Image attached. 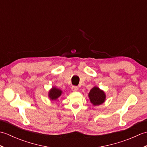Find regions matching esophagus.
<instances>
[{
    "mask_svg": "<svg viewBox=\"0 0 147 147\" xmlns=\"http://www.w3.org/2000/svg\"><path fill=\"white\" fill-rule=\"evenodd\" d=\"M71 90H72V91H73V92H76V91H78V88L77 86H72Z\"/></svg>",
    "mask_w": 147,
    "mask_h": 147,
    "instance_id": "obj_1",
    "label": "esophagus"
}]
</instances>
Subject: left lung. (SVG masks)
I'll return each mask as SVG.
<instances>
[{"label":"left lung","instance_id":"obj_1","mask_svg":"<svg viewBox=\"0 0 147 147\" xmlns=\"http://www.w3.org/2000/svg\"><path fill=\"white\" fill-rule=\"evenodd\" d=\"M88 97L93 106L100 105L104 103L106 100V94L104 90L97 86H93L88 93Z\"/></svg>","mask_w":147,"mask_h":147}]
</instances>
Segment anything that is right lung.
Returning <instances> with one entry per match:
<instances>
[{
    "mask_svg": "<svg viewBox=\"0 0 147 147\" xmlns=\"http://www.w3.org/2000/svg\"><path fill=\"white\" fill-rule=\"evenodd\" d=\"M62 91L57 87L52 86L48 92V96L51 101H59V98L62 96Z\"/></svg>",
    "mask_w": 147,
    "mask_h": 147,
    "instance_id": "add662e5",
    "label": "right lung"
}]
</instances>
